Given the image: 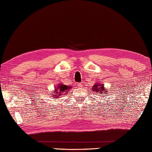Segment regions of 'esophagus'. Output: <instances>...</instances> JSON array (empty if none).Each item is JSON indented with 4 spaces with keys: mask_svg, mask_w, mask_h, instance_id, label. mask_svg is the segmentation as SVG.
Masks as SVG:
<instances>
[{
    "mask_svg": "<svg viewBox=\"0 0 152 152\" xmlns=\"http://www.w3.org/2000/svg\"><path fill=\"white\" fill-rule=\"evenodd\" d=\"M77 86H78L79 88H81V87H83V85H82L81 83H78Z\"/></svg>",
    "mask_w": 152,
    "mask_h": 152,
    "instance_id": "1",
    "label": "esophagus"
}]
</instances>
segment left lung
I'll return each mask as SVG.
<instances>
[{"instance_id":"8db88e82","label":"left lung","mask_w":152,"mask_h":152,"mask_svg":"<svg viewBox=\"0 0 152 152\" xmlns=\"http://www.w3.org/2000/svg\"><path fill=\"white\" fill-rule=\"evenodd\" d=\"M91 91L94 93H97V94H99L98 95H99V97H105V95L107 96V94H110L111 93L108 92L107 89L105 88L104 87V85L102 82H97V83H95L94 85V86L92 87Z\"/></svg>"}]
</instances>
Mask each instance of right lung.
<instances>
[{
  "label": "right lung",
  "instance_id": "1",
  "mask_svg": "<svg viewBox=\"0 0 152 152\" xmlns=\"http://www.w3.org/2000/svg\"><path fill=\"white\" fill-rule=\"evenodd\" d=\"M71 88L72 86H68L62 83H59L55 87L54 91L50 92V96L53 97V99H57L60 96H63V95L67 94Z\"/></svg>",
  "mask_w": 152,
  "mask_h": 152
}]
</instances>
